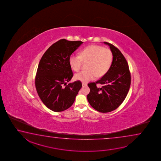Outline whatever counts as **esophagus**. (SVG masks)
Listing matches in <instances>:
<instances>
[{"instance_id": "1", "label": "esophagus", "mask_w": 161, "mask_h": 161, "mask_svg": "<svg viewBox=\"0 0 161 161\" xmlns=\"http://www.w3.org/2000/svg\"><path fill=\"white\" fill-rule=\"evenodd\" d=\"M87 85V84L86 83H82V86L84 87V86H86Z\"/></svg>"}]
</instances>
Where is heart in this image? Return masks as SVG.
I'll use <instances>...</instances> for the list:
<instances>
[{"mask_svg": "<svg viewBox=\"0 0 161 161\" xmlns=\"http://www.w3.org/2000/svg\"><path fill=\"white\" fill-rule=\"evenodd\" d=\"M113 55L109 49L98 45L86 47L80 52V55L72 54L69 57V64L75 71L81 68L83 61L88 62L87 70L75 74L74 78L82 82H87L96 76L100 78L105 75L112 66Z\"/></svg>", "mask_w": 161, "mask_h": 161, "instance_id": "heart-1", "label": "heart"}]
</instances>
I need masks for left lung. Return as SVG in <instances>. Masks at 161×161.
<instances>
[{
	"instance_id": "obj_1",
	"label": "left lung",
	"mask_w": 161,
	"mask_h": 161,
	"mask_svg": "<svg viewBox=\"0 0 161 161\" xmlns=\"http://www.w3.org/2000/svg\"><path fill=\"white\" fill-rule=\"evenodd\" d=\"M110 47L113 55L112 66L97 82L88 84L90 92L87 100L91 106L101 113L114 110L125 100L131 85V74L128 63L120 51L112 44L104 42ZM97 84L103 85L101 88Z\"/></svg>"
}]
</instances>
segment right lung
<instances>
[{"label": "right lung", "instance_id": "obj_1", "mask_svg": "<svg viewBox=\"0 0 161 161\" xmlns=\"http://www.w3.org/2000/svg\"><path fill=\"white\" fill-rule=\"evenodd\" d=\"M83 42L60 39L53 44L41 58L36 76V87L43 104L53 112L69 108L82 87L77 80L66 85L73 76L69 57Z\"/></svg>", "mask_w": 161, "mask_h": 161}]
</instances>
